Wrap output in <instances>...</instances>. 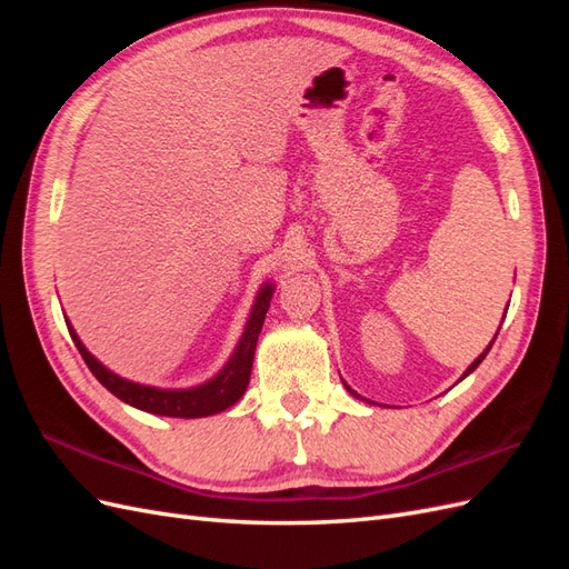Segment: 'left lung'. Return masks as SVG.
Returning a JSON list of instances; mask_svg holds the SVG:
<instances>
[{"label":"left lung","mask_w":569,"mask_h":569,"mask_svg":"<svg viewBox=\"0 0 569 569\" xmlns=\"http://www.w3.org/2000/svg\"><path fill=\"white\" fill-rule=\"evenodd\" d=\"M506 313H508V308H506ZM503 318H506V316H503ZM498 330H501V327H498ZM496 335H498V332H496ZM496 335H493L491 343L496 341ZM491 343H489V347H487L485 351H481V353H479V356H477V358L472 360V366H470L468 370H465V372H462V377H460V380H465V377H468V375H470V372H472V370H475V368H477V366L481 363V360H485V358H487V353H489V349H491ZM343 387H347V391H349V393H353V396H356V399H360V396H358V393H356V391H353V389H351V387H349L347 382H343ZM363 401H366V399H363Z\"/></svg>","instance_id":"8db88e82"}]
</instances>
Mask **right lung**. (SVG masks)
I'll return each instance as SVG.
<instances>
[{"instance_id": "add662e5", "label": "right lung", "mask_w": 569, "mask_h": 569, "mask_svg": "<svg viewBox=\"0 0 569 569\" xmlns=\"http://www.w3.org/2000/svg\"><path fill=\"white\" fill-rule=\"evenodd\" d=\"M272 295H274V284L263 282V287L258 289V295L253 299L244 332L239 337L234 351L228 358V363L222 366L211 380H206L197 387H187V389H161V387L126 380V377L109 370L99 358H94L88 349H84V343L80 341L78 332L73 330L71 322H68V318H66V325L80 356L84 358V363H88V368L92 370V375L123 403L140 408L144 412H153V416H166V418H187V420L206 418V416H216V412L228 410L244 396L249 387V377H251L258 335H261Z\"/></svg>"}]
</instances>
